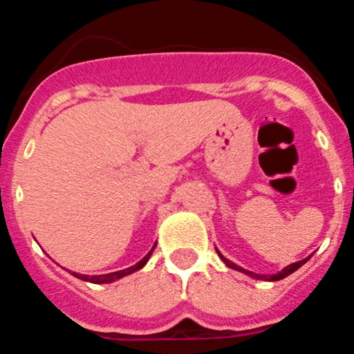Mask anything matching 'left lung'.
I'll list each match as a JSON object with an SVG mask.
<instances>
[{"mask_svg":"<svg viewBox=\"0 0 354 354\" xmlns=\"http://www.w3.org/2000/svg\"><path fill=\"white\" fill-rule=\"evenodd\" d=\"M216 253H218L219 258L223 259V263H225V265L228 266V268H231V270L241 271V273H245V274H248V276H251V278H254V279H265V281H279V279L286 278V276H290L291 273H295V271L298 270V268H301V266L304 265V263H306L308 259H310L311 256H313V254H310V256H308V258L301 259V261L291 263V265H288L286 268H283V270L279 271V273H276V274H258V273H253V271H250V270H245V268H241V266L234 265L233 261H230L228 258H225V256H223L221 253H219L218 248H216Z\"/></svg>","mask_w":354,"mask_h":354,"instance_id":"1","label":"left lung"}]
</instances>
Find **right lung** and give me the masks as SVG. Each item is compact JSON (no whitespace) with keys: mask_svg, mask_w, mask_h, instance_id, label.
<instances>
[{"mask_svg":"<svg viewBox=\"0 0 354 354\" xmlns=\"http://www.w3.org/2000/svg\"><path fill=\"white\" fill-rule=\"evenodd\" d=\"M154 248H156V243H154V246L151 248V251H149L148 254L145 256L143 259H141V261H138L136 265H133V266H129V268H126V270H121V271H115V273H108V274H95V276H88V274H81V273H76V271H70V273L75 276V278H78V279H83V281H88V283H95V284H103V283H113V281H118V279H121V278H124V276H128V274H131V273H135V271H138V270H141V268H143L146 263H148V259H149V256L153 254V251H154ZM63 270H66V268H63Z\"/></svg>","mask_w":354,"mask_h":354,"instance_id":"1","label":"right lung"}]
</instances>
